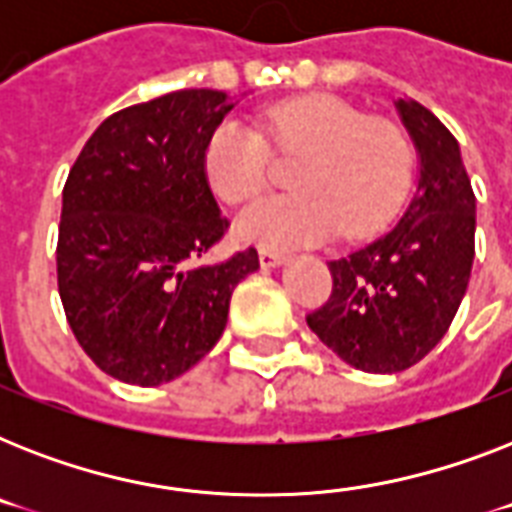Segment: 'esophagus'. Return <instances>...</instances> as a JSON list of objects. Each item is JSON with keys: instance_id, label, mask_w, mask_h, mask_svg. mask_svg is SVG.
Returning a JSON list of instances; mask_svg holds the SVG:
<instances>
[{"instance_id": "34e87169", "label": "esophagus", "mask_w": 512, "mask_h": 512, "mask_svg": "<svg viewBox=\"0 0 512 512\" xmlns=\"http://www.w3.org/2000/svg\"><path fill=\"white\" fill-rule=\"evenodd\" d=\"M257 255H260V265H263V268H276V265H281L287 260L281 252H273V249H260Z\"/></svg>"}]
</instances>
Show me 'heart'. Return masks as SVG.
<instances>
[{
  "label": "heart",
  "instance_id": "1",
  "mask_svg": "<svg viewBox=\"0 0 512 512\" xmlns=\"http://www.w3.org/2000/svg\"><path fill=\"white\" fill-rule=\"evenodd\" d=\"M303 156L289 183L295 193L265 196L236 217L244 241L271 249L305 247L335 236H366L404 204L414 175V148L404 127L369 119L337 95H308L268 108L260 132L225 119L209 135L204 170L212 191L241 204L271 180V148Z\"/></svg>",
  "mask_w": 512,
  "mask_h": 512
}]
</instances>
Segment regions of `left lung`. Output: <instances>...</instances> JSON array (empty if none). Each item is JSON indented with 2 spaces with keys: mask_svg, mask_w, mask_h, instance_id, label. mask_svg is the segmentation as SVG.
<instances>
[{
  "mask_svg": "<svg viewBox=\"0 0 512 512\" xmlns=\"http://www.w3.org/2000/svg\"><path fill=\"white\" fill-rule=\"evenodd\" d=\"M420 156L409 207L380 239L332 260V295L308 327L345 364L393 374L428 356L460 308L476 257V196L460 143L414 100H396Z\"/></svg>",
  "mask_w": 512,
  "mask_h": 512,
  "instance_id": "obj_1",
  "label": "left lung"
}]
</instances>
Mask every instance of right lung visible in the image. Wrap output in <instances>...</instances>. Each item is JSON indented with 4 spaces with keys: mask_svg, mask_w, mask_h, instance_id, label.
<instances>
[{
    "mask_svg": "<svg viewBox=\"0 0 512 512\" xmlns=\"http://www.w3.org/2000/svg\"><path fill=\"white\" fill-rule=\"evenodd\" d=\"M233 106L220 90H177L122 108L68 172L58 292L84 353L116 380L154 388L199 364L260 268L255 247L196 265L228 228L204 151Z\"/></svg>",
    "mask_w": 512,
    "mask_h": 512,
    "instance_id": "add662e5",
    "label": "right lung"
}]
</instances>
